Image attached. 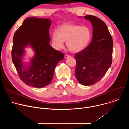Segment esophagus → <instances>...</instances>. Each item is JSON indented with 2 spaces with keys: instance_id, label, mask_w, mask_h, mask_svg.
Masks as SVG:
<instances>
[{
  "instance_id": "1",
  "label": "esophagus",
  "mask_w": 129,
  "mask_h": 129,
  "mask_svg": "<svg viewBox=\"0 0 129 129\" xmlns=\"http://www.w3.org/2000/svg\"><path fill=\"white\" fill-rule=\"evenodd\" d=\"M70 57V56H69V55H68V54H65V58H67Z\"/></svg>"
}]
</instances>
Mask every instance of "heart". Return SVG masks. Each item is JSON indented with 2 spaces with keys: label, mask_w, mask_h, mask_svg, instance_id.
<instances>
[{
  "label": "heart",
  "mask_w": 129,
  "mask_h": 129,
  "mask_svg": "<svg viewBox=\"0 0 129 129\" xmlns=\"http://www.w3.org/2000/svg\"><path fill=\"white\" fill-rule=\"evenodd\" d=\"M51 42L53 47L59 50L64 46L66 41L68 48L72 52H80L89 45L91 38V29L87 26L73 24H64L58 29L52 30Z\"/></svg>",
  "instance_id": "obj_1"
}]
</instances>
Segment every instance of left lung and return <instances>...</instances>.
Here are the masks:
<instances>
[{
	"mask_svg": "<svg viewBox=\"0 0 129 129\" xmlns=\"http://www.w3.org/2000/svg\"><path fill=\"white\" fill-rule=\"evenodd\" d=\"M93 26V36L90 44L76 54L75 75L79 82L90 86L98 82L111 65L113 42L105 24L100 18L86 15Z\"/></svg>",
	"mask_w": 129,
	"mask_h": 129,
	"instance_id": "1",
	"label": "left lung"
}]
</instances>
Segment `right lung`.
Masks as SVG:
<instances>
[{"mask_svg": "<svg viewBox=\"0 0 129 129\" xmlns=\"http://www.w3.org/2000/svg\"><path fill=\"white\" fill-rule=\"evenodd\" d=\"M51 20L36 17L25 19L16 31L13 37L12 59L20 79L25 84L36 88L49 85L54 68L64 54L49 45V28ZM30 46L35 55L27 67L22 61L27 45Z\"/></svg>", "mask_w": 129, "mask_h": 129, "instance_id": "right-lung-1", "label": "right lung"}]
</instances>
